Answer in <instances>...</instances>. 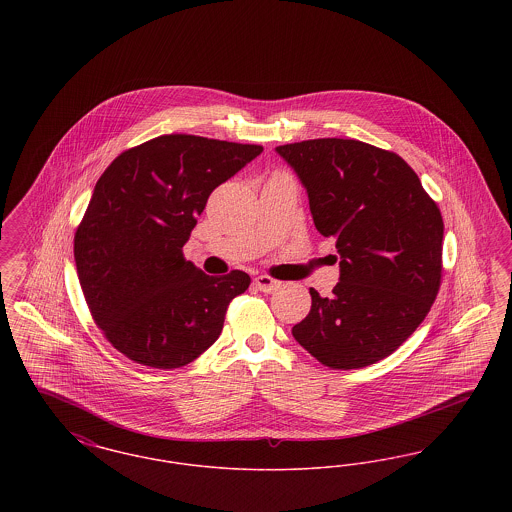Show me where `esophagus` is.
<instances>
[{"label": "esophagus", "instance_id": "obj_1", "mask_svg": "<svg viewBox=\"0 0 512 512\" xmlns=\"http://www.w3.org/2000/svg\"><path fill=\"white\" fill-rule=\"evenodd\" d=\"M253 284H255V288H259L261 292L265 293L276 292V290L280 288V282L274 280V278H270V276H257V278L253 280Z\"/></svg>", "mask_w": 512, "mask_h": 512}]
</instances>
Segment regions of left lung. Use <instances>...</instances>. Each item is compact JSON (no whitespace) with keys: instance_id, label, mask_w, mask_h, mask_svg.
<instances>
[{"instance_id":"1","label":"left lung","mask_w":512,"mask_h":512,"mask_svg":"<svg viewBox=\"0 0 512 512\" xmlns=\"http://www.w3.org/2000/svg\"><path fill=\"white\" fill-rule=\"evenodd\" d=\"M309 195L318 232L336 238L340 282L311 288L292 328L318 363L338 370L382 361L430 313L441 284L443 219L416 172L393 151L318 138L276 147Z\"/></svg>"}]
</instances>
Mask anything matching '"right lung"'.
<instances>
[{
  "instance_id": "1",
  "label": "right lung",
  "mask_w": 512,
  "mask_h": 512,
  "mask_svg": "<svg viewBox=\"0 0 512 512\" xmlns=\"http://www.w3.org/2000/svg\"><path fill=\"white\" fill-rule=\"evenodd\" d=\"M261 146L165 134L122 151L99 176L74 234L88 309L124 357L151 368L190 365L222 332L249 274L209 276L184 259L211 192Z\"/></svg>"
}]
</instances>
